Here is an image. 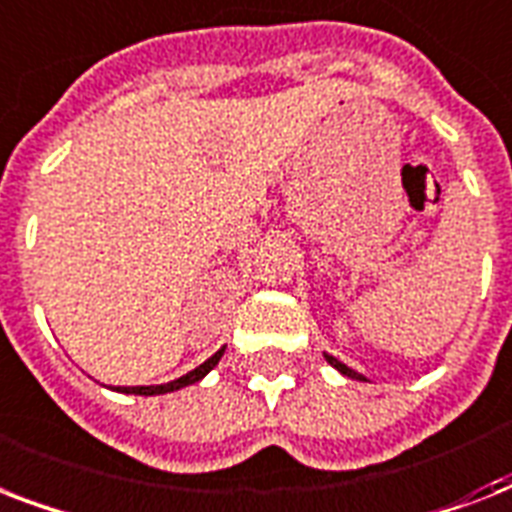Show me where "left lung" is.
<instances>
[{
    "mask_svg": "<svg viewBox=\"0 0 512 512\" xmlns=\"http://www.w3.org/2000/svg\"><path fill=\"white\" fill-rule=\"evenodd\" d=\"M324 358H327V364H329V366H335V369L342 374V377H348V380H358V382H369V380H366V377H364V374H358L356 369H350V366L342 364L340 358L329 356V353H324Z\"/></svg>",
    "mask_w": 512,
    "mask_h": 512,
    "instance_id": "obj_1",
    "label": "left lung"
}]
</instances>
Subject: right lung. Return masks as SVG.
I'll return each instance as SVG.
<instances>
[{"label": "right lung", "mask_w": 512, "mask_h": 512, "mask_svg": "<svg viewBox=\"0 0 512 512\" xmlns=\"http://www.w3.org/2000/svg\"><path fill=\"white\" fill-rule=\"evenodd\" d=\"M225 353V345L220 350H217L215 356H209L204 364H199L196 369H191L188 374H183V377H177V380H170L164 382V385H132V388H122V385H116V393H132V396H164V393H172V390H180V388H188V385H193V382L204 380L212 369L217 366V361L223 358Z\"/></svg>", "instance_id": "1"}]
</instances>
